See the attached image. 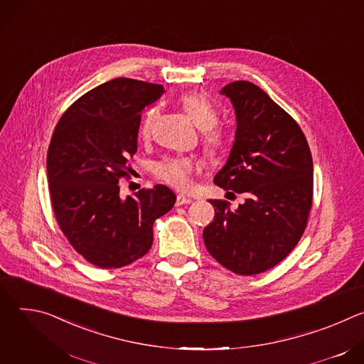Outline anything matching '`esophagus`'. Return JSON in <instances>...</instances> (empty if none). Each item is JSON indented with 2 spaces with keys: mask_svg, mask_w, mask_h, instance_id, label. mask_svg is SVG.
I'll use <instances>...</instances> for the list:
<instances>
[{
  "mask_svg": "<svg viewBox=\"0 0 364 364\" xmlns=\"http://www.w3.org/2000/svg\"><path fill=\"white\" fill-rule=\"evenodd\" d=\"M191 203V198L190 197H186L184 194H178L177 198H176V204L177 205H183V204H190Z\"/></svg>",
  "mask_w": 364,
  "mask_h": 364,
  "instance_id": "1",
  "label": "esophagus"
}]
</instances>
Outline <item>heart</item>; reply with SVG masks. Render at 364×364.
Wrapping results in <instances>:
<instances>
[{"mask_svg":"<svg viewBox=\"0 0 364 364\" xmlns=\"http://www.w3.org/2000/svg\"><path fill=\"white\" fill-rule=\"evenodd\" d=\"M181 108L191 118L197 128L201 129V144L204 152L210 159H218L223 152L228 136L226 132L218 127L219 112L213 102L204 93L194 92L181 96L180 99ZM159 108H148L139 122L138 134L142 139H146L151 135L152 125L159 117ZM197 170V163L188 157H167L155 167V176L161 181L170 184L174 188L186 190L191 184V176Z\"/></svg>","mask_w":364,"mask_h":364,"instance_id":"heart-1","label":"heart"}]
</instances>
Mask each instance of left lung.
<instances>
[{
    "mask_svg": "<svg viewBox=\"0 0 364 364\" xmlns=\"http://www.w3.org/2000/svg\"><path fill=\"white\" fill-rule=\"evenodd\" d=\"M220 93L235 108L236 134L215 184L246 198L237 209L210 200L215 219L203 239L220 265L256 275L285 259L305 230L313 205V157L299 125L261 87L237 80Z\"/></svg>",
    "mask_w": 364,
    "mask_h": 364,
    "instance_id": "1",
    "label": "left lung"
}]
</instances>
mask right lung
I'll list each match as a JSON object with an SVG mask.
<instances>
[{
  "instance_id": "1",
  "label": "right lung",
  "mask_w": 364,
  "mask_h": 364,
  "mask_svg": "<svg viewBox=\"0 0 364 364\" xmlns=\"http://www.w3.org/2000/svg\"><path fill=\"white\" fill-rule=\"evenodd\" d=\"M163 93L161 85L128 77L102 83L72 103L51 136L47 180L56 220L75 250L102 269L142 257L154 222L176 203L163 184L119 196L141 111Z\"/></svg>"
}]
</instances>
